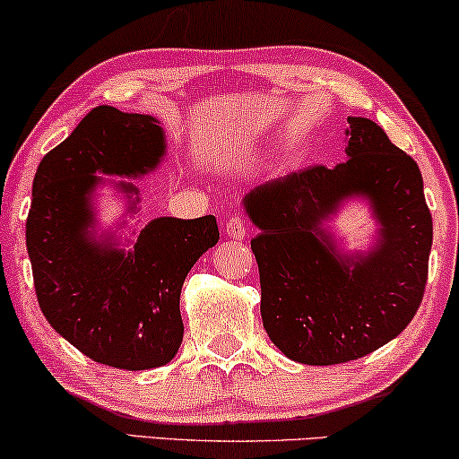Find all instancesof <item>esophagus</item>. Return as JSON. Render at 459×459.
<instances>
[{
	"label": "esophagus",
	"mask_w": 459,
	"mask_h": 459,
	"mask_svg": "<svg viewBox=\"0 0 459 459\" xmlns=\"http://www.w3.org/2000/svg\"><path fill=\"white\" fill-rule=\"evenodd\" d=\"M224 232H227V237H230L232 241H243V238L247 237L249 229L241 216H230L227 221V229H224Z\"/></svg>",
	"instance_id": "obj_1"
}]
</instances>
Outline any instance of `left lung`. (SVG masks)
Here are the masks:
<instances>
[{"label": "left lung", "instance_id": "8db88e82", "mask_svg": "<svg viewBox=\"0 0 459 459\" xmlns=\"http://www.w3.org/2000/svg\"><path fill=\"white\" fill-rule=\"evenodd\" d=\"M350 160L314 164L255 186L243 199L260 232L251 238L262 320L287 358L309 366L364 358L395 339L420 307L432 216L420 168L368 118H347ZM347 195L371 197L384 229L373 254L350 269L319 222Z\"/></svg>", "mask_w": 459, "mask_h": 459}]
</instances>
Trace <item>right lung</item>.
I'll return each mask as SVG.
<instances>
[{
	"mask_svg": "<svg viewBox=\"0 0 459 459\" xmlns=\"http://www.w3.org/2000/svg\"><path fill=\"white\" fill-rule=\"evenodd\" d=\"M162 156L164 133L152 116L98 106L45 153L33 180L27 249L39 307L81 353L120 370H147L177 356L185 276L221 238L214 216L156 218L131 251L87 235L95 172L139 177Z\"/></svg>",
	"mask_w": 459,
	"mask_h": 459,
	"instance_id": "1",
	"label": "right lung"
}]
</instances>
